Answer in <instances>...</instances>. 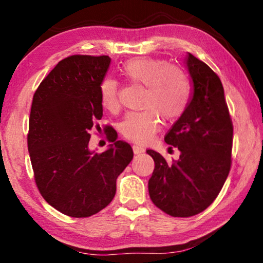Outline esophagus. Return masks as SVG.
Here are the masks:
<instances>
[{"label":"esophagus","mask_w":263,"mask_h":263,"mask_svg":"<svg viewBox=\"0 0 263 263\" xmlns=\"http://www.w3.org/2000/svg\"><path fill=\"white\" fill-rule=\"evenodd\" d=\"M133 152H135V154H140V153H144L145 152V148L141 147V146L139 145H133Z\"/></svg>","instance_id":"34e87169"}]
</instances>
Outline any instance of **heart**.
<instances>
[{
	"label": "heart",
	"mask_w": 263,
	"mask_h": 263,
	"mask_svg": "<svg viewBox=\"0 0 263 263\" xmlns=\"http://www.w3.org/2000/svg\"><path fill=\"white\" fill-rule=\"evenodd\" d=\"M121 73L127 81L144 86L141 110L131 111L123 119L121 130L126 139L147 142L159 131L161 116L175 121L185 112L191 96L188 75L177 65L155 58H133L124 62ZM100 101L108 111L119 105V89L116 80L106 78L100 84Z\"/></svg>",
	"instance_id": "obj_1"
}]
</instances>
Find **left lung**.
I'll use <instances>...</instances> for the list:
<instances>
[{
    "label": "left lung",
    "mask_w": 263,
    "mask_h": 263,
    "mask_svg": "<svg viewBox=\"0 0 263 263\" xmlns=\"http://www.w3.org/2000/svg\"><path fill=\"white\" fill-rule=\"evenodd\" d=\"M194 94L185 112L164 141L180 151L169 163L153 149L155 168L148 181L155 206L173 217H191L210 206L228 179L232 164L233 124L218 75L193 54L186 60ZM172 148V147H171Z\"/></svg>",
    "instance_id": "obj_1"
}]
</instances>
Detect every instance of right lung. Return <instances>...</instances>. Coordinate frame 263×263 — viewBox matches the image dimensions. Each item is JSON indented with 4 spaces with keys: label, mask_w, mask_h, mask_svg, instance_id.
Segmentation results:
<instances>
[{
    "label": "right lung",
    "mask_w": 263,
    "mask_h": 263,
    "mask_svg": "<svg viewBox=\"0 0 263 263\" xmlns=\"http://www.w3.org/2000/svg\"><path fill=\"white\" fill-rule=\"evenodd\" d=\"M111 59L75 54L62 59L35 90L29 118L28 148L34 182L58 211L86 218L109 205L116 180L133 158L117 132L106 131L114 145L103 153L88 148L90 131L103 116L100 84Z\"/></svg>",
    "instance_id": "add662e5"
}]
</instances>
